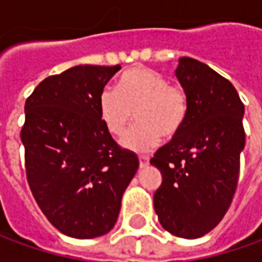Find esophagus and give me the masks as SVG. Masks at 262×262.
<instances>
[{"mask_svg":"<svg viewBox=\"0 0 262 262\" xmlns=\"http://www.w3.org/2000/svg\"><path fill=\"white\" fill-rule=\"evenodd\" d=\"M139 163H140V168H146L150 164V159H148L147 156H140L139 157Z\"/></svg>","mask_w":262,"mask_h":262,"instance_id":"obj_1","label":"esophagus"}]
</instances>
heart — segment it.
Returning a JSON list of instances; mask_svg holds the SVG:
<instances>
[{"label":"heart","instance_id":"1","mask_svg":"<svg viewBox=\"0 0 262 262\" xmlns=\"http://www.w3.org/2000/svg\"><path fill=\"white\" fill-rule=\"evenodd\" d=\"M98 105L103 125L115 137L125 135L135 112L137 125L123 137L122 146L137 154L157 147L161 136L176 137L189 112L182 86L170 84L165 75L147 67H132L122 73L116 90L103 88Z\"/></svg>","mask_w":262,"mask_h":262}]
</instances>
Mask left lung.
<instances>
[{"mask_svg":"<svg viewBox=\"0 0 262 262\" xmlns=\"http://www.w3.org/2000/svg\"><path fill=\"white\" fill-rule=\"evenodd\" d=\"M176 77L189 112L184 129L150 160L163 176L154 209L171 234L198 238L219 225L236 192L244 105L230 81L198 60L180 57Z\"/></svg>","mask_w":262,"mask_h":262,"instance_id":"obj_1","label":"left lung"}]
</instances>
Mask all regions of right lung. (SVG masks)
I'll return each instance as SVG.
<instances>
[{
	"mask_svg": "<svg viewBox=\"0 0 262 262\" xmlns=\"http://www.w3.org/2000/svg\"><path fill=\"white\" fill-rule=\"evenodd\" d=\"M120 66H75L48 77L25 103L20 139L28 182L52 225L74 238L106 234L139 168L99 115V94Z\"/></svg>",
	"mask_w": 262,
	"mask_h": 262,
	"instance_id": "1",
	"label": "right lung"
}]
</instances>
